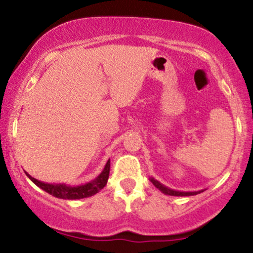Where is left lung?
I'll return each mask as SVG.
<instances>
[{
	"mask_svg": "<svg viewBox=\"0 0 253 253\" xmlns=\"http://www.w3.org/2000/svg\"><path fill=\"white\" fill-rule=\"evenodd\" d=\"M150 181L152 182V184L155 185V187H157L158 190L161 191L162 193L165 194H168V196H176V197H188V196H196V194L201 193V192H204L205 190H201V191H193V192H184V191H175V190H171V188L167 187V186H165L163 184H161L160 181H157L156 179H154V177H150Z\"/></svg>",
	"mask_w": 253,
	"mask_h": 253,
	"instance_id": "8db88e82",
	"label": "left lung"
}]
</instances>
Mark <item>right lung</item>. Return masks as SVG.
Segmentation results:
<instances>
[{
    "mask_svg": "<svg viewBox=\"0 0 253 253\" xmlns=\"http://www.w3.org/2000/svg\"><path fill=\"white\" fill-rule=\"evenodd\" d=\"M109 170H110V160L108 161L107 165L102 173L98 176L95 177L91 181L86 182V184L79 185V186H71L66 184H46V182L40 181V180L35 179L30 175L29 173H26L27 177L33 182L35 185H37L38 187L42 188L43 191L48 192L51 196L56 197V198L61 199H83L87 198V197L93 196V194L98 193L102 188L107 185L108 177H109Z\"/></svg>",
    "mask_w": 253,
    "mask_h": 253,
    "instance_id": "1",
    "label": "right lung"
}]
</instances>
